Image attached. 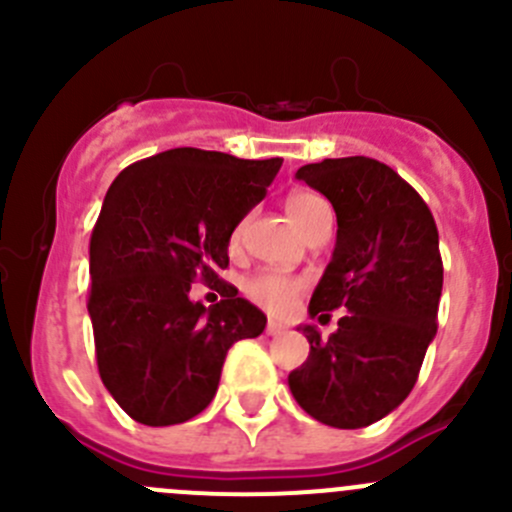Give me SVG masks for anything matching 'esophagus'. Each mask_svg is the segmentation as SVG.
I'll return each mask as SVG.
<instances>
[{
  "instance_id": "obj_1",
  "label": "esophagus",
  "mask_w": 512,
  "mask_h": 512,
  "mask_svg": "<svg viewBox=\"0 0 512 512\" xmlns=\"http://www.w3.org/2000/svg\"><path fill=\"white\" fill-rule=\"evenodd\" d=\"M267 334H270V337H280V334H285L287 332V327L285 324H280V322H267V329H265Z\"/></svg>"
}]
</instances>
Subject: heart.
<instances>
[{"instance_id":"obj_1","label":"heart","mask_w":512,"mask_h":512,"mask_svg":"<svg viewBox=\"0 0 512 512\" xmlns=\"http://www.w3.org/2000/svg\"><path fill=\"white\" fill-rule=\"evenodd\" d=\"M285 205H287L289 218L294 220V225H297L304 235L312 232L317 225L332 223V210H329V205L314 193L297 190V193L289 195ZM240 237H242V225H237L235 232H232V242L237 245ZM302 287H304L302 280L280 275V272H257V275L247 277L245 282L247 297L275 314L287 312V309L294 304V299L299 297Z\"/></svg>"}]
</instances>
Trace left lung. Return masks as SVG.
<instances>
[{
	"mask_svg": "<svg viewBox=\"0 0 512 512\" xmlns=\"http://www.w3.org/2000/svg\"><path fill=\"white\" fill-rule=\"evenodd\" d=\"M337 213L332 262L309 314L342 307L329 339L302 324L309 356L287 376L294 401L334 428H364L414 389L438 329L443 262L421 195L374 158H327L297 170Z\"/></svg>",
	"mask_w": 512,
	"mask_h": 512,
	"instance_id": "left-lung-1",
	"label": "left lung"
}]
</instances>
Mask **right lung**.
I'll use <instances>...</instances> for the list:
<instances>
[{
    "instance_id": "add662e5",
    "label": "right lung",
    "mask_w": 512,
    "mask_h": 512,
    "mask_svg": "<svg viewBox=\"0 0 512 512\" xmlns=\"http://www.w3.org/2000/svg\"><path fill=\"white\" fill-rule=\"evenodd\" d=\"M280 165L173 148L128 165L108 188L91 232L89 314L98 374L133 421L198 416L218 391L227 349L265 329V314L232 285L205 309L190 282H223L232 232Z\"/></svg>"
}]
</instances>
